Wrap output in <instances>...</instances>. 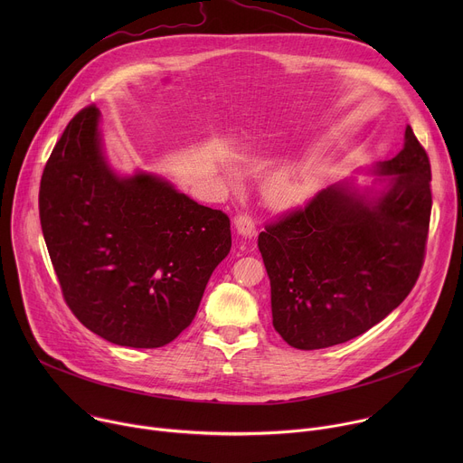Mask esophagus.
Returning a JSON list of instances; mask_svg holds the SVG:
<instances>
[{
    "label": "esophagus",
    "mask_w": 463,
    "mask_h": 463,
    "mask_svg": "<svg viewBox=\"0 0 463 463\" xmlns=\"http://www.w3.org/2000/svg\"><path fill=\"white\" fill-rule=\"evenodd\" d=\"M234 225H236V231H238L241 236H245V238H250V236L256 234L254 222H252V218H250L249 214H245V213H241V214H238V216L234 218Z\"/></svg>",
    "instance_id": "34e87169"
}]
</instances>
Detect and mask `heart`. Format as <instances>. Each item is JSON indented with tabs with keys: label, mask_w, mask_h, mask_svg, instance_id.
<instances>
[{
	"label": "heart",
	"mask_w": 463,
	"mask_h": 463,
	"mask_svg": "<svg viewBox=\"0 0 463 463\" xmlns=\"http://www.w3.org/2000/svg\"><path fill=\"white\" fill-rule=\"evenodd\" d=\"M313 192V179L309 175H293V174H277L266 184L268 202L279 209L293 207L307 200Z\"/></svg>",
	"instance_id": "1"
}]
</instances>
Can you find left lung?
<instances>
[{
	"label": "left lung",
	"instance_id": "left-lung-1",
	"mask_svg": "<svg viewBox=\"0 0 463 463\" xmlns=\"http://www.w3.org/2000/svg\"><path fill=\"white\" fill-rule=\"evenodd\" d=\"M377 174L390 186L373 202L332 184L258 236L273 326L293 348L320 350L364 334L407 298L421 273L432 175L411 126L403 150L379 163Z\"/></svg>",
	"mask_w": 463,
	"mask_h": 463
}]
</instances>
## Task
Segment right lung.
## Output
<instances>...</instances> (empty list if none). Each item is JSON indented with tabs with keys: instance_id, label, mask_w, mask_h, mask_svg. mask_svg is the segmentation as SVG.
<instances>
[{
	"instance_id": "right-lung-1",
	"label": "right lung",
	"mask_w": 463,
	"mask_h": 463,
	"mask_svg": "<svg viewBox=\"0 0 463 463\" xmlns=\"http://www.w3.org/2000/svg\"><path fill=\"white\" fill-rule=\"evenodd\" d=\"M88 106L65 126L40 181V223L65 304L93 334L161 348L194 320L231 250V220L170 183L118 177Z\"/></svg>"
}]
</instances>
